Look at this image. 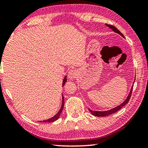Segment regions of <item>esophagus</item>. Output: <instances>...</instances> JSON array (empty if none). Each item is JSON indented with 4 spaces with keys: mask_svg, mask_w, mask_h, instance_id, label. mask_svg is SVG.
I'll return each mask as SVG.
<instances>
[{
    "mask_svg": "<svg viewBox=\"0 0 148 148\" xmlns=\"http://www.w3.org/2000/svg\"><path fill=\"white\" fill-rule=\"evenodd\" d=\"M77 75V72L76 70H71L68 74V77L70 79L73 80L76 78Z\"/></svg>",
    "mask_w": 148,
    "mask_h": 148,
    "instance_id": "esophagus-1",
    "label": "esophagus"
}]
</instances>
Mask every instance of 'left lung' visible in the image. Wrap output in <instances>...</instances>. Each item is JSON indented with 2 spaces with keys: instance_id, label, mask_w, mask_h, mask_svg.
<instances>
[{
  "instance_id": "1",
  "label": "left lung",
  "mask_w": 148,
  "mask_h": 148,
  "mask_svg": "<svg viewBox=\"0 0 148 148\" xmlns=\"http://www.w3.org/2000/svg\"><path fill=\"white\" fill-rule=\"evenodd\" d=\"M106 25V26L108 27L110 29H111L112 31H114L115 32H116V33L119 34V35H121V36L123 37V38H125L123 34L121 32H120L118 29H117L116 27H115L112 25H108V24H105ZM132 87L133 86L131 87V91L129 92V94L128 95V97H127V99H125V101L121 103L119 106H117L116 107L114 108H112L111 110H107V111H93V110H91L89 109V110L90 111V112L92 114V115H93L95 116H97V117H104V116H109L110 114H112L115 113V112H116L119 110L122 107H123L124 106H125L127 103H128L129 101V99L131 98V95H132Z\"/></svg>"
}]
</instances>
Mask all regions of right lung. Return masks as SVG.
<instances>
[{"instance_id":"right-lung-1","label":"right lung","mask_w":148,"mask_h":148,"mask_svg":"<svg viewBox=\"0 0 148 148\" xmlns=\"http://www.w3.org/2000/svg\"><path fill=\"white\" fill-rule=\"evenodd\" d=\"M66 76H64L63 81H62V87L64 86V85L66 84ZM64 97L62 96V104H61V108H60V110H59V112H57V113L53 117H51V118L46 119V120H44V121H39L40 122H45V123H47V122L51 123V122H53L55 121H56L57 119H59L60 115H61V114L62 109H63V107H64Z\"/></svg>"}]
</instances>
